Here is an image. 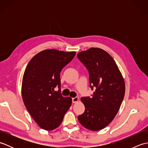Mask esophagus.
<instances>
[{
  "instance_id": "obj_1",
  "label": "esophagus",
  "mask_w": 148,
  "mask_h": 148,
  "mask_svg": "<svg viewBox=\"0 0 148 148\" xmlns=\"http://www.w3.org/2000/svg\"><path fill=\"white\" fill-rule=\"evenodd\" d=\"M78 100H79V97H74V98H72V102L73 103L77 102Z\"/></svg>"
}]
</instances>
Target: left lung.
Returning a JSON list of instances; mask_svg holds the SVG:
<instances>
[{"label":"left lung","mask_w":148,"mask_h":148,"mask_svg":"<svg viewBox=\"0 0 148 148\" xmlns=\"http://www.w3.org/2000/svg\"><path fill=\"white\" fill-rule=\"evenodd\" d=\"M77 57L89 72L92 98L81 99L85 111L78 116L87 129L98 131L106 127L114 118L123 100L125 84L114 59L100 48H91L77 53Z\"/></svg>","instance_id":"1"}]
</instances>
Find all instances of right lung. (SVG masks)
<instances>
[{"label":"right lung","instance_id":"1","mask_svg":"<svg viewBox=\"0 0 148 148\" xmlns=\"http://www.w3.org/2000/svg\"><path fill=\"white\" fill-rule=\"evenodd\" d=\"M75 51L45 49L30 60L23 74L21 95L28 111L45 130L58 127L72 104L71 97L60 93V72ZM57 86L59 91L54 90Z\"/></svg>","mask_w":148,"mask_h":148}]
</instances>
